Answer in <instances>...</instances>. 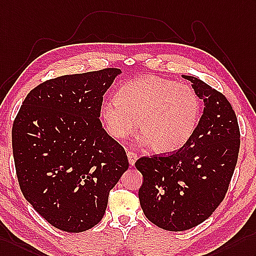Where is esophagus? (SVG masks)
I'll return each instance as SVG.
<instances>
[{
    "mask_svg": "<svg viewBox=\"0 0 256 256\" xmlns=\"http://www.w3.org/2000/svg\"><path fill=\"white\" fill-rule=\"evenodd\" d=\"M127 158H128L130 166H134V163H136V160H138V156H136V154L134 153V152H128L127 153Z\"/></svg>",
    "mask_w": 256,
    "mask_h": 256,
    "instance_id": "34e87169",
    "label": "esophagus"
}]
</instances>
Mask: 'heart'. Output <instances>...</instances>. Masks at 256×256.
Here are the masks:
<instances>
[{
	"instance_id": "obj_1",
	"label": "heart",
	"mask_w": 256,
	"mask_h": 256,
	"mask_svg": "<svg viewBox=\"0 0 256 256\" xmlns=\"http://www.w3.org/2000/svg\"><path fill=\"white\" fill-rule=\"evenodd\" d=\"M200 100L191 86L156 76H142L122 84L116 98L105 101L101 116L108 132L126 139L138 122L142 143L155 152L176 151L194 132Z\"/></svg>"
}]
</instances>
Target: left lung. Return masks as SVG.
Listing matches in <instances>:
<instances>
[{"label":"left lung","instance_id":"8db88e82","mask_svg":"<svg viewBox=\"0 0 256 256\" xmlns=\"http://www.w3.org/2000/svg\"><path fill=\"white\" fill-rule=\"evenodd\" d=\"M203 113L190 139L178 151L141 158L139 200L148 220L170 232L200 225L226 196L240 148L238 120L226 96L192 76Z\"/></svg>","mask_w":256,"mask_h":256}]
</instances>
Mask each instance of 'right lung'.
Listing matches in <instances>:
<instances>
[{"mask_svg": "<svg viewBox=\"0 0 256 256\" xmlns=\"http://www.w3.org/2000/svg\"><path fill=\"white\" fill-rule=\"evenodd\" d=\"M118 68L66 74L31 90L12 129L24 196L51 224L82 232L101 222L110 191L128 170L124 148L100 122Z\"/></svg>", "mask_w": 256, "mask_h": 256, "instance_id": "1", "label": "right lung"}]
</instances>
